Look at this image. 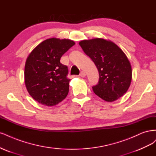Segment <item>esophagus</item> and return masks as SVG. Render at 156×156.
I'll return each mask as SVG.
<instances>
[{
  "label": "esophagus",
  "mask_w": 156,
  "mask_h": 156,
  "mask_svg": "<svg viewBox=\"0 0 156 156\" xmlns=\"http://www.w3.org/2000/svg\"><path fill=\"white\" fill-rule=\"evenodd\" d=\"M85 75L86 74H85V73L83 71H81V73H80V76L81 77H85Z\"/></svg>",
  "instance_id": "1"
}]
</instances>
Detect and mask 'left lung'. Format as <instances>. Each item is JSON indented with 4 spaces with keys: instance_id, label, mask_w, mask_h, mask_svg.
Instances as JSON below:
<instances>
[{
    "instance_id": "1",
    "label": "left lung",
    "mask_w": 156,
    "mask_h": 156,
    "mask_svg": "<svg viewBox=\"0 0 156 156\" xmlns=\"http://www.w3.org/2000/svg\"><path fill=\"white\" fill-rule=\"evenodd\" d=\"M79 44L98 69L99 82L94 93L106 102H113L126 93L132 79V66L117 45L102 38L82 40Z\"/></svg>"
}]
</instances>
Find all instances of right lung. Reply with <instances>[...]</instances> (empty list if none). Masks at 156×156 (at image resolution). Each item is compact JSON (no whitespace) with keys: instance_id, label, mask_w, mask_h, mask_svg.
I'll return each instance as SVG.
<instances>
[{"instance_id":"add662e5","label":"right lung","mask_w":156,"mask_h":156,"mask_svg":"<svg viewBox=\"0 0 156 156\" xmlns=\"http://www.w3.org/2000/svg\"><path fill=\"white\" fill-rule=\"evenodd\" d=\"M75 44L71 39L50 38L30 53L24 66V83L30 95L39 104L54 106L67 96L68 69L60 58Z\"/></svg>"}]
</instances>
